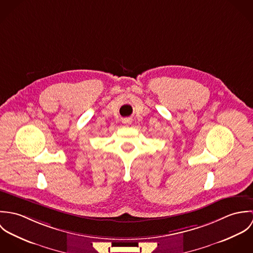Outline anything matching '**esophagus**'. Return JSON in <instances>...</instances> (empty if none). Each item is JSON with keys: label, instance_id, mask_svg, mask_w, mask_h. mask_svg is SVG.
Instances as JSON below:
<instances>
[{"label": "esophagus", "instance_id": "esophagus-1", "mask_svg": "<svg viewBox=\"0 0 253 253\" xmlns=\"http://www.w3.org/2000/svg\"><path fill=\"white\" fill-rule=\"evenodd\" d=\"M130 123H131V121L129 119H125L124 120V124H130Z\"/></svg>", "mask_w": 253, "mask_h": 253}]
</instances>
